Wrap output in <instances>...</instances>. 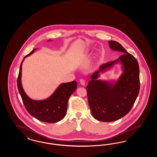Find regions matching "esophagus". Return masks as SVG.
<instances>
[{"label": "esophagus", "mask_w": 157, "mask_h": 157, "mask_svg": "<svg viewBox=\"0 0 157 157\" xmlns=\"http://www.w3.org/2000/svg\"><path fill=\"white\" fill-rule=\"evenodd\" d=\"M79 82H80V83L82 85V86H85V81L84 79H81L79 80Z\"/></svg>", "instance_id": "obj_1"}]
</instances>
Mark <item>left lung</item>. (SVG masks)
<instances>
[{
    "label": "left lung",
    "mask_w": 157,
    "mask_h": 157,
    "mask_svg": "<svg viewBox=\"0 0 157 157\" xmlns=\"http://www.w3.org/2000/svg\"><path fill=\"white\" fill-rule=\"evenodd\" d=\"M110 49L122 55L118 59L102 65L90 76L86 86L88 103L93 117L99 121L119 120L130 111L140 92V68L134 56L120 43L109 40ZM120 63L122 74L117 80H98L101 73Z\"/></svg>",
    "instance_id": "left-lung-1"
}]
</instances>
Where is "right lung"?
<instances>
[{"label":"right lung","instance_id":"add662e5","mask_svg":"<svg viewBox=\"0 0 157 157\" xmlns=\"http://www.w3.org/2000/svg\"><path fill=\"white\" fill-rule=\"evenodd\" d=\"M52 40H48V42ZM36 50L33 51L23 58L18 75L17 85L23 102L30 115L42 122L55 123L63 120L67 111V101L77 88L76 81L60 83L52 94L45 99L35 100L29 97L23 90L22 84V67L25 59Z\"/></svg>","mask_w":157,"mask_h":157}]
</instances>
